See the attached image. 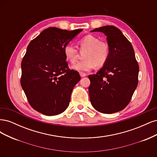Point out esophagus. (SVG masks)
Listing matches in <instances>:
<instances>
[{
  "label": "esophagus",
  "instance_id": "obj_1",
  "mask_svg": "<svg viewBox=\"0 0 157 157\" xmlns=\"http://www.w3.org/2000/svg\"><path fill=\"white\" fill-rule=\"evenodd\" d=\"M80 77H86V74L82 72H80Z\"/></svg>",
  "mask_w": 157,
  "mask_h": 157
}]
</instances>
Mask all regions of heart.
Instances as JSON below:
<instances>
[{
  "mask_svg": "<svg viewBox=\"0 0 157 157\" xmlns=\"http://www.w3.org/2000/svg\"><path fill=\"white\" fill-rule=\"evenodd\" d=\"M82 50H86L84 54L85 59L78 61L71 65V68L80 71L87 72L96 67H101L106 63L109 54V47L105 42L99 41L98 38L88 35L78 41ZM65 59L71 63L76 61L78 57V51L72 44H66L63 48Z\"/></svg>",
  "mask_w": 157,
  "mask_h": 157,
  "instance_id": "heart-1",
  "label": "heart"
}]
</instances>
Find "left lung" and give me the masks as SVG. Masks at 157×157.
Returning a JSON list of instances; mask_svg holds the SVG:
<instances>
[{"instance_id":"1","label":"left lung","mask_w":157,"mask_h":157,"mask_svg":"<svg viewBox=\"0 0 157 157\" xmlns=\"http://www.w3.org/2000/svg\"><path fill=\"white\" fill-rule=\"evenodd\" d=\"M91 32L105 34L109 54L106 63L97 73L88 76L90 102L102 113L121 111L129 103L138 83L139 65L134 48L115 26H103Z\"/></svg>"}]
</instances>
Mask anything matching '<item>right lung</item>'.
Listing matches in <instances>:
<instances>
[{
  "label": "right lung",
  "instance_id": "obj_1",
  "mask_svg": "<svg viewBox=\"0 0 157 157\" xmlns=\"http://www.w3.org/2000/svg\"><path fill=\"white\" fill-rule=\"evenodd\" d=\"M82 30L49 27L28 45L21 61V85L36 111L54 116L68 107L80 77L78 71L68 69L63 48Z\"/></svg>",
  "mask_w": 157,
  "mask_h": 157
}]
</instances>
